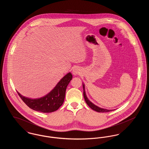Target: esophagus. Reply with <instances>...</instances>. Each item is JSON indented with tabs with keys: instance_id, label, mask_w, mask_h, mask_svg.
Segmentation results:
<instances>
[{
	"instance_id": "34e87169",
	"label": "esophagus",
	"mask_w": 149,
	"mask_h": 149,
	"mask_svg": "<svg viewBox=\"0 0 149 149\" xmlns=\"http://www.w3.org/2000/svg\"><path fill=\"white\" fill-rule=\"evenodd\" d=\"M73 72L74 73V74H77L78 73V71H77V70L76 69H74L73 70Z\"/></svg>"
}]
</instances>
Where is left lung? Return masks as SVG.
I'll return each instance as SVG.
<instances>
[{
  "instance_id": "8db88e82",
  "label": "left lung",
  "mask_w": 149,
  "mask_h": 149,
  "mask_svg": "<svg viewBox=\"0 0 149 149\" xmlns=\"http://www.w3.org/2000/svg\"><path fill=\"white\" fill-rule=\"evenodd\" d=\"M83 90H84V92H83V95H84V98L85 99V102H86V103L88 104V106L90 108H91L93 110L95 111H97L98 112H110V111H113V109L112 110H109V109H104V108H101L97 106H95V104H94L93 103H92L89 99H88L86 95V93H85V86L83 84Z\"/></svg>"
}]
</instances>
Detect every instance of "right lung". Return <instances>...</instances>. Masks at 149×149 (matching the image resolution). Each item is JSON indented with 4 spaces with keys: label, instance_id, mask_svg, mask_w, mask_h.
<instances>
[{
    "label": "right lung",
    "instance_id": "right-lung-1",
    "mask_svg": "<svg viewBox=\"0 0 149 149\" xmlns=\"http://www.w3.org/2000/svg\"><path fill=\"white\" fill-rule=\"evenodd\" d=\"M72 78L70 72L67 74L49 94L38 99H30L17 92L25 104L32 109L43 113H50L57 110L64 103L67 86Z\"/></svg>",
    "mask_w": 149,
    "mask_h": 149
}]
</instances>
